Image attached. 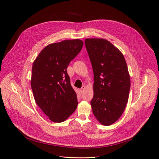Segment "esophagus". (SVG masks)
I'll use <instances>...</instances> for the list:
<instances>
[{"instance_id":"obj_1","label":"esophagus","mask_w":159,"mask_h":159,"mask_svg":"<svg viewBox=\"0 0 159 159\" xmlns=\"http://www.w3.org/2000/svg\"><path fill=\"white\" fill-rule=\"evenodd\" d=\"M85 88H86V87L85 86H83L82 87V88L81 89H80V92L81 93H82L83 92H84V89H85Z\"/></svg>"}]
</instances>
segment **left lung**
Instances as JSON below:
<instances>
[{"instance_id": "1", "label": "left lung", "mask_w": 159, "mask_h": 159, "mask_svg": "<svg viewBox=\"0 0 159 159\" xmlns=\"http://www.w3.org/2000/svg\"><path fill=\"white\" fill-rule=\"evenodd\" d=\"M85 45L94 73L93 112L103 125H111L122 115L128 102L130 77L122 53L103 38H87Z\"/></svg>"}]
</instances>
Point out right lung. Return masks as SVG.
Here are the masks:
<instances>
[{
    "label": "right lung",
    "instance_id": "1",
    "mask_svg": "<svg viewBox=\"0 0 159 159\" xmlns=\"http://www.w3.org/2000/svg\"><path fill=\"white\" fill-rule=\"evenodd\" d=\"M83 44L78 39L50 44L33 62L30 84L34 98L53 122H63L77 109V94L71 86L66 68Z\"/></svg>",
    "mask_w": 159,
    "mask_h": 159
}]
</instances>
